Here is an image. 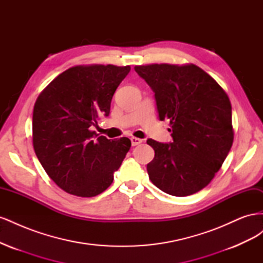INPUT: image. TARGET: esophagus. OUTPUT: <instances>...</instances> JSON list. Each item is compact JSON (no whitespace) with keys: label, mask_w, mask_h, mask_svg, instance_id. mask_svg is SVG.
I'll return each instance as SVG.
<instances>
[{"label":"esophagus","mask_w":263,"mask_h":263,"mask_svg":"<svg viewBox=\"0 0 263 263\" xmlns=\"http://www.w3.org/2000/svg\"><path fill=\"white\" fill-rule=\"evenodd\" d=\"M130 141H132V145H133V146H137V145L141 144L142 139L137 138V137H132V138H130Z\"/></svg>","instance_id":"34e87169"}]
</instances>
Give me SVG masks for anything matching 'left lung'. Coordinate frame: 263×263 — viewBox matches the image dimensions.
Segmentation results:
<instances>
[{"label":"left lung","instance_id":"1","mask_svg":"<svg viewBox=\"0 0 263 263\" xmlns=\"http://www.w3.org/2000/svg\"><path fill=\"white\" fill-rule=\"evenodd\" d=\"M135 71L155 92L160 121L170 122L173 141L148 139L155 158L149 179L163 192L187 196L213 180L233 146L232 104L226 92L195 65L154 63Z\"/></svg>","mask_w":263,"mask_h":263}]
</instances>
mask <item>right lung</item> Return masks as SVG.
Wrapping results in <instances>:
<instances>
[{
	"mask_svg": "<svg viewBox=\"0 0 263 263\" xmlns=\"http://www.w3.org/2000/svg\"><path fill=\"white\" fill-rule=\"evenodd\" d=\"M130 67L76 66L47 85L33 113V146L49 178L67 193L92 197L112 184L132 146L93 132L108 116L113 95Z\"/></svg>",
	"mask_w": 263,
	"mask_h": 263,
	"instance_id": "1",
	"label": "right lung"
}]
</instances>
